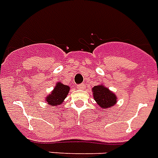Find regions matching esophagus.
I'll return each instance as SVG.
<instances>
[{"label": "esophagus", "instance_id": "34e87169", "mask_svg": "<svg viewBox=\"0 0 158 158\" xmlns=\"http://www.w3.org/2000/svg\"><path fill=\"white\" fill-rule=\"evenodd\" d=\"M85 88H86V86H85V85H84L83 83L80 84V85H78L77 86V89H79V90H83V89Z\"/></svg>", "mask_w": 158, "mask_h": 158}]
</instances>
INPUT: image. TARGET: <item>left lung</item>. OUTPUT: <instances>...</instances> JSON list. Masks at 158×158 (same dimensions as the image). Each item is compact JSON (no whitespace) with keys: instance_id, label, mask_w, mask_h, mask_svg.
<instances>
[{"instance_id":"left-lung-1","label":"left lung","mask_w":158,"mask_h":158,"mask_svg":"<svg viewBox=\"0 0 158 158\" xmlns=\"http://www.w3.org/2000/svg\"><path fill=\"white\" fill-rule=\"evenodd\" d=\"M92 91L94 100L102 109L111 108L117 104V97L116 94L103 84L93 86Z\"/></svg>"}]
</instances>
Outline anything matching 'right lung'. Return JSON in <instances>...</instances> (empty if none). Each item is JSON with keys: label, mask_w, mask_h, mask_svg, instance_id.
<instances>
[{"label": "right lung", "mask_w": 158, "mask_h": 158, "mask_svg": "<svg viewBox=\"0 0 158 158\" xmlns=\"http://www.w3.org/2000/svg\"><path fill=\"white\" fill-rule=\"evenodd\" d=\"M70 86L64 85L61 82H56L54 89L52 92H50L46 97V103H47L50 106H57L61 105L63 103L65 98H66L67 95L69 93Z\"/></svg>", "instance_id": "add662e5"}]
</instances>
